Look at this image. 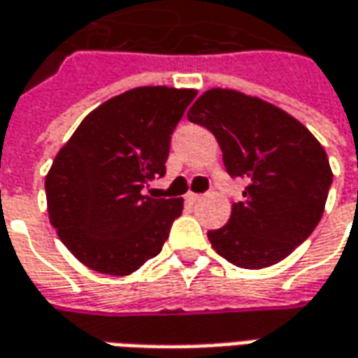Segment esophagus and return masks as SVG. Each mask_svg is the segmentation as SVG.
<instances>
[{
	"label": "esophagus",
	"instance_id": "obj_1",
	"mask_svg": "<svg viewBox=\"0 0 358 358\" xmlns=\"http://www.w3.org/2000/svg\"><path fill=\"white\" fill-rule=\"evenodd\" d=\"M201 199H203L201 194H192V192H189V194L186 196L187 203H197V201H201Z\"/></svg>",
	"mask_w": 358,
	"mask_h": 358
}]
</instances>
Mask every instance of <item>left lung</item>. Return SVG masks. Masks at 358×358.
<instances>
[{"label":"left lung","instance_id":"obj_1","mask_svg":"<svg viewBox=\"0 0 358 358\" xmlns=\"http://www.w3.org/2000/svg\"><path fill=\"white\" fill-rule=\"evenodd\" d=\"M187 118L217 137L231 178L248 184L229 222L207 232L215 252L244 269L285 259L324 213L334 180L324 147L281 108L227 89L201 94Z\"/></svg>","mask_w":358,"mask_h":358}]
</instances>
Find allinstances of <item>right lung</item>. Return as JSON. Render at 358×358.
<instances>
[{"label": "right lung", "mask_w": 358, "mask_h": 358, "mask_svg": "<svg viewBox=\"0 0 358 358\" xmlns=\"http://www.w3.org/2000/svg\"><path fill=\"white\" fill-rule=\"evenodd\" d=\"M196 94L171 87L118 94L56 155L46 176L50 222L81 264L127 275L161 254L184 199L147 196L145 187L166 174L172 134Z\"/></svg>", "instance_id": "right-lung-1"}]
</instances>
